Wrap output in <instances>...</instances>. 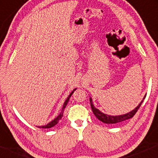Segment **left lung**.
I'll use <instances>...</instances> for the list:
<instances>
[{
	"mask_svg": "<svg viewBox=\"0 0 158 158\" xmlns=\"http://www.w3.org/2000/svg\"><path fill=\"white\" fill-rule=\"evenodd\" d=\"M145 97H144L143 99H145ZM143 101L139 103V106H137L135 110H131V111L129 112V113H128L126 114H123V115H119V116H109V115H107V114L102 113V112L99 111L97 108H96L94 106L93 102H92V99L91 98H90V106H91V109H92V110H93L94 115H95L96 117H97V118L99 119V120L102 121V123H107V124H114V123H121V122H123V121L126 120V119L132 118V117L135 116V114L137 113V110H138L139 107H140V106H141V104H142Z\"/></svg>",
	"mask_w": 158,
	"mask_h": 158,
	"instance_id": "obj_1",
	"label": "left lung"
}]
</instances>
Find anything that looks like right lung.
I'll list each match as a JSON object with an SVG mask.
<instances>
[{"label":"right lung","mask_w":158,"mask_h":158,"mask_svg":"<svg viewBox=\"0 0 158 158\" xmlns=\"http://www.w3.org/2000/svg\"><path fill=\"white\" fill-rule=\"evenodd\" d=\"M76 90V89H74V90H73V91H72L71 93H70V95H69V97H68V99H67L66 101H65V102H64V106H63L62 109H61V112L60 114H59V115L58 116V117H56V118L55 119H53V120H52V122L49 123L47 125V126H39V128H52V127H53L54 126H56V125L58 123H59V119H61V117H62V116H63V112H64V110L65 107H66L67 104H68V101H69V99H70V97H71V95H72V94H73V93L74 90Z\"/></svg>","instance_id":"obj_1"}]
</instances>
